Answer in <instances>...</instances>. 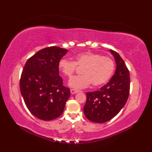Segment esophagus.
Returning a JSON list of instances; mask_svg holds the SVG:
<instances>
[{
	"label": "esophagus",
	"mask_w": 152,
	"mask_h": 152,
	"mask_svg": "<svg viewBox=\"0 0 152 152\" xmlns=\"http://www.w3.org/2000/svg\"><path fill=\"white\" fill-rule=\"evenodd\" d=\"M79 91H80L79 90H76V89H70V93H71V94H72V95L76 94V93H78Z\"/></svg>",
	"instance_id": "34e87169"
}]
</instances>
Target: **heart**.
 <instances>
[{
	"mask_svg": "<svg viewBox=\"0 0 152 152\" xmlns=\"http://www.w3.org/2000/svg\"><path fill=\"white\" fill-rule=\"evenodd\" d=\"M75 61L62 58L58 64L59 69L64 76L70 78L77 65L83 66L82 75L72 77L69 86L75 89H83L91 82L93 86H100L108 81L114 70V62L111 58L102 56L101 54L85 52L77 54Z\"/></svg>",
	"mask_w": 152,
	"mask_h": 152,
	"instance_id": "heart-1",
	"label": "heart"
}]
</instances>
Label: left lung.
Segmentation results:
<instances>
[{"instance_id":"1","label":"left lung","mask_w":152,"mask_h":152,"mask_svg":"<svg viewBox=\"0 0 152 152\" xmlns=\"http://www.w3.org/2000/svg\"><path fill=\"white\" fill-rule=\"evenodd\" d=\"M116 64L115 73L106 85L99 90L86 93L83 107L86 117L95 123L110 120L125 106L129 95L130 75L126 64L115 51L110 50Z\"/></svg>"}]
</instances>
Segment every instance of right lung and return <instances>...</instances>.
Segmentation results:
<instances>
[{
	"label": "right lung",
	"mask_w": 152,
	"mask_h": 152,
	"mask_svg": "<svg viewBox=\"0 0 152 152\" xmlns=\"http://www.w3.org/2000/svg\"><path fill=\"white\" fill-rule=\"evenodd\" d=\"M68 50L57 46L46 48L29 58L22 71L20 91L28 110L35 117L50 121L59 117L70 95L63 86L58 67Z\"/></svg>",
	"instance_id": "add662e5"
}]
</instances>
